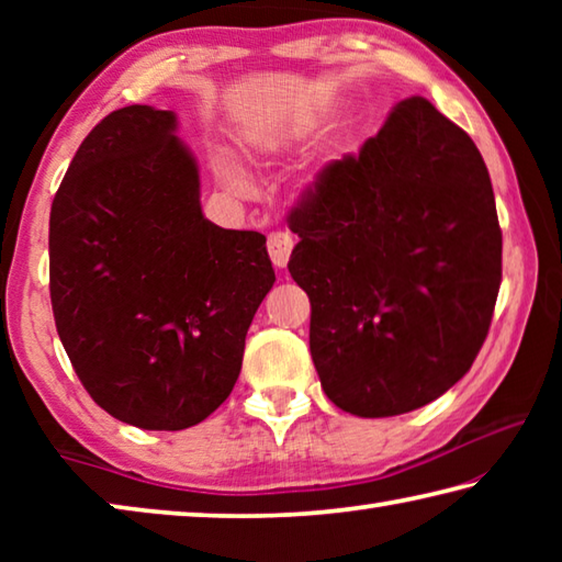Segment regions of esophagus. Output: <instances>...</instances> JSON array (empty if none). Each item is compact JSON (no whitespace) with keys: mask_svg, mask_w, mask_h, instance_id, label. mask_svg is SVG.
<instances>
[{"mask_svg":"<svg viewBox=\"0 0 562 562\" xmlns=\"http://www.w3.org/2000/svg\"><path fill=\"white\" fill-rule=\"evenodd\" d=\"M292 247H294V240L290 233L272 231L268 235V252H270V260L274 262V268H284V265H288Z\"/></svg>","mask_w":562,"mask_h":562,"instance_id":"1","label":"esophagus"}]
</instances>
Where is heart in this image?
<instances>
[{"label":"heart","instance_id":"obj_1","mask_svg":"<svg viewBox=\"0 0 562 562\" xmlns=\"http://www.w3.org/2000/svg\"><path fill=\"white\" fill-rule=\"evenodd\" d=\"M215 173L221 176L223 183H227L231 188H243L245 186L243 170H240V166L235 164L233 158H227V156L215 158Z\"/></svg>","mask_w":562,"mask_h":562}]
</instances>
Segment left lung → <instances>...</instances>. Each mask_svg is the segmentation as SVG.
Returning <instances> with one entry per match:
<instances>
[{
  "label": "left lung",
  "instance_id": "obj_1",
  "mask_svg": "<svg viewBox=\"0 0 562 562\" xmlns=\"http://www.w3.org/2000/svg\"><path fill=\"white\" fill-rule=\"evenodd\" d=\"M290 231L312 361L341 412H414L469 372L501 288L496 198L469 133L424 97L322 170Z\"/></svg>",
  "mask_w": 562,
  "mask_h": 562
}]
</instances>
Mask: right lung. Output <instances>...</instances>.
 I'll return each mask as SVG.
<instances>
[{
	"instance_id": "1",
	"label": "right lung",
	"mask_w": 562,
	"mask_h": 562,
	"mask_svg": "<svg viewBox=\"0 0 562 562\" xmlns=\"http://www.w3.org/2000/svg\"><path fill=\"white\" fill-rule=\"evenodd\" d=\"M173 111L109 113L76 150L49 217V290L74 372L103 412L146 431L211 416L237 382L274 270L265 235L201 207Z\"/></svg>"
}]
</instances>
